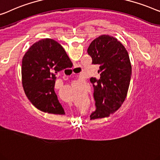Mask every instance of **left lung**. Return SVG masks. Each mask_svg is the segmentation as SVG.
Returning a JSON list of instances; mask_svg holds the SVG:
<instances>
[{"instance_id":"left-lung-1","label":"left lung","mask_w":160,"mask_h":160,"mask_svg":"<svg viewBox=\"0 0 160 160\" xmlns=\"http://www.w3.org/2000/svg\"><path fill=\"white\" fill-rule=\"evenodd\" d=\"M87 52L92 64L99 67V78H90L96 106L90 118L108 117L120 108L128 93L131 76L128 53L116 38L109 35L94 39Z\"/></svg>"}]
</instances>
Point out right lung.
Returning <instances> with one entry per match:
<instances>
[{
  "mask_svg": "<svg viewBox=\"0 0 160 160\" xmlns=\"http://www.w3.org/2000/svg\"><path fill=\"white\" fill-rule=\"evenodd\" d=\"M70 63L63 48L52 39H42L29 48L22 59V79L25 94L34 107L45 112L65 114L54 87L56 75Z\"/></svg>",
  "mask_w": 160,
  "mask_h": 160,
  "instance_id": "add662e5",
  "label": "right lung"
}]
</instances>
